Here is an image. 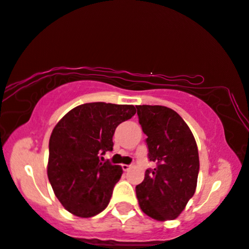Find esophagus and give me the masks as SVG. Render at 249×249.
Wrapping results in <instances>:
<instances>
[{
  "label": "esophagus",
  "instance_id": "obj_1",
  "mask_svg": "<svg viewBox=\"0 0 249 249\" xmlns=\"http://www.w3.org/2000/svg\"><path fill=\"white\" fill-rule=\"evenodd\" d=\"M122 168H123L124 171H127L129 168H131V166H129V164H122Z\"/></svg>",
  "mask_w": 249,
  "mask_h": 249
}]
</instances>
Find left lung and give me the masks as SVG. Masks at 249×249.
<instances>
[{
    "label": "left lung",
    "mask_w": 249,
    "mask_h": 249,
    "mask_svg": "<svg viewBox=\"0 0 249 249\" xmlns=\"http://www.w3.org/2000/svg\"><path fill=\"white\" fill-rule=\"evenodd\" d=\"M139 122L146 134L149 158L157 163L146 169L136 186L143 212L157 221L179 216L194 195L199 159L194 135L185 121L171 108L136 106Z\"/></svg>",
    "instance_id": "8db88e82"
}]
</instances>
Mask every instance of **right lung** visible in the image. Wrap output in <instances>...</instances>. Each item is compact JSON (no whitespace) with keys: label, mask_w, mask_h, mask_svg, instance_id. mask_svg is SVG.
<instances>
[{"label":"right lung","mask_w":249,"mask_h":249,"mask_svg":"<svg viewBox=\"0 0 249 249\" xmlns=\"http://www.w3.org/2000/svg\"><path fill=\"white\" fill-rule=\"evenodd\" d=\"M136 113L133 105L83 104L65 114L50 139L47 176L66 211L91 218L104 211L123 169L99 157L113 150V135Z\"/></svg>","instance_id":"1"}]
</instances>
